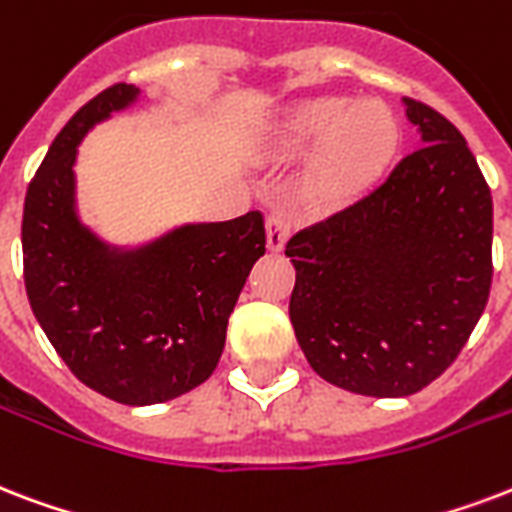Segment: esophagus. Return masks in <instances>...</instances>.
<instances>
[{
	"label": "esophagus",
	"instance_id": "1",
	"mask_svg": "<svg viewBox=\"0 0 512 512\" xmlns=\"http://www.w3.org/2000/svg\"><path fill=\"white\" fill-rule=\"evenodd\" d=\"M287 236H290V220H287V214H268V220H265V241H268V249H271V252L284 249Z\"/></svg>",
	"mask_w": 512,
	"mask_h": 512
}]
</instances>
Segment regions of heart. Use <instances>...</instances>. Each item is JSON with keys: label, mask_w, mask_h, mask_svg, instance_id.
Instances as JSON below:
<instances>
[{"label": "heart", "mask_w": 512, "mask_h": 512, "mask_svg": "<svg viewBox=\"0 0 512 512\" xmlns=\"http://www.w3.org/2000/svg\"><path fill=\"white\" fill-rule=\"evenodd\" d=\"M397 142L400 131L389 109L335 96L300 101L271 134L276 155H306L319 147L298 182L300 204L314 214L360 201L389 169Z\"/></svg>", "instance_id": "heart-1"}]
</instances>
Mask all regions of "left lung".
<instances>
[{"instance_id":"1","label":"left lung","mask_w":512,"mask_h":512,"mask_svg":"<svg viewBox=\"0 0 512 512\" xmlns=\"http://www.w3.org/2000/svg\"><path fill=\"white\" fill-rule=\"evenodd\" d=\"M421 147L349 209L287 241L290 319L311 368L368 397L432 384L491 290V190L454 123L403 99Z\"/></svg>"}]
</instances>
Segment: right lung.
Here are the masks:
<instances>
[{
  "label": "right lung",
  "mask_w": 512,
  "mask_h": 512,
  "mask_svg": "<svg viewBox=\"0 0 512 512\" xmlns=\"http://www.w3.org/2000/svg\"><path fill=\"white\" fill-rule=\"evenodd\" d=\"M139 99L117 83L72 115L50 144L23 204V282L58 357L93 392L155 405L212 376L225 330L257 257L263 214L187 222L126 249L77 214V147L96 123Z\"/></svg>",
  "instance_id": "obj_1"
}]
</instances>
